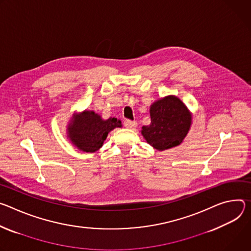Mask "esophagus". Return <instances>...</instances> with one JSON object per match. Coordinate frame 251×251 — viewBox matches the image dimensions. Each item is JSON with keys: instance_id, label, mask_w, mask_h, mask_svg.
Listing matches in <instances>:
<instances>
[{"instance_id": "obj_1", "label": "esophagus", "mask_w": 251, "mask_h": 251, "mask_svg": "<svg viewBox=\"0 0 251 251\" xmlns=\"http://www.w3.org/2000/svg\"><path fill=\"white\" fill-rule=\"evenodd\" d=\"M124 125H125V126H126V128H130V129L135 128L136 126H137L136 122H131V121H128V120L126 121V122L124 123Z\"/></svg>"}]
</instances>
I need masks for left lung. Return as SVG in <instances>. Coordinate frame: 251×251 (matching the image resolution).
<instances>
[{"instance_id":"left-lung-1","label":"left lung","mask_w":251,"mask_h":251,"mask_svg":"<svg viewBox=\"0 0 251 251\" xmlns=\"http://www.w3.org/2000/svg\"><path fill=\"white\" fill-rule=\"evenodd\" d=\"M151 125L142 127L148 144L156 151L179 146L187 135L192 115L187 106L174 95L161 98L151 104Z\"/></svg>"}]
</instances>
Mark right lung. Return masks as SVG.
<instances>
[{
	"mask_svg": "<svg viewBox=\"0 0 251 251\" xmlns=\"http://www.w3.org/2000/svg\"><path fill=\"white\" fill-rule=\"evenodd\" d=\"M116 127H122L120 120H103L96 111L85 109L73 115L67 126V137L80 151L92 153L102 147L108 132Z\"/></svg>",
	"mask_w": 251,
	"mask_h": 251,
	"instance_id": "obj_1",
	"label": "right lung"
}]
</instances>
